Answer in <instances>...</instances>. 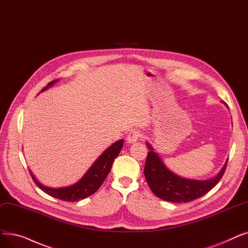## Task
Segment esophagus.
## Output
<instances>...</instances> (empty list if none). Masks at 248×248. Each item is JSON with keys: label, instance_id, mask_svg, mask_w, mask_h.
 <instances>
[{"label": "esophagus", "instance_id": "esophagus-1", "mask_svg": "<svg viewBox=\"0 0 248 248\" xmlns=\"http://www.w3.org/2000/svg\"><path fill=\"white\" fill-rule=\"evenodd\" d=\"M142 133L140 132V131H134V132H131L130 134L127 135V138H126V140H127V143L128 144H133V143H135V142H137L138 140H140L142 138Z\"/></svg>", "mask_w": 248, "mask_h": 248}]
</instances>
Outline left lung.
Masks as SVG:
<instances>
[{
  "instance_id": "obj_1",
  "label": "left lung",
  "mask_w": 248,
  "mask_h": 248,
  "mask_svg": "<svg viewBox=\"0 0 248 248\" xmlns=\"http://www.w3.org/2000/svg\"><path fill=\"white\" fill-rule=\"evenodd\" d=\"M145 164V178L151 190L161 200L171 202H188L206 195L222 178L227 162L214 178L196 180L180 177L170 171L149 143Z\"/></svg>"
}]
</instances>
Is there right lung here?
Segmentation results:
<instances>
[{
    "mask_svg": "<svg viewBox=\"0 0 248 248\" xmlns=\"http://www.w3.org/2000/svg\"><path fill=\"white\" fill-rule=\"evenodd\" d=\"M58 81L59 80H53L49 82L46 87L41 90V92H44L49 87H51V86ZM123 146L124 140H118L117 142L113 143L110 147L107 148L97 158V160L92 164V166L89 168L87 172H86L84 176L79 181H77L76 184L70 186L59 188L48 187L41 185L29 169L30 174L36 186L52 198H56L64 202H77L79 200H84L87 197L93 195V193L95 191H97L98 188L101 186L106 176L109 173L113 160L115 159V157H117L118 154H120Z\"/></svg>",
    "mask_w": 248,
    "mask_h": 248,
    "instance_id": "1",
    "label": "right lung"
}]
</instances>
